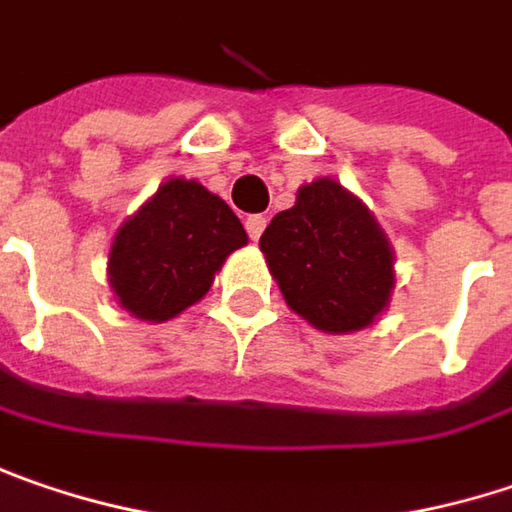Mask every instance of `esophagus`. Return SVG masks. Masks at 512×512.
Returning <instances> with one entry per match:
<instances>
[{
    "mask_svg": "<svg viewBox=\"0 0 512 512\" xmlns=\"http://www.w3.org/2000/svg\"><path fill=\"white\" fill-rule=\"evenodd\" d=\"M263 228H266V217H263V214H252V217H246V231H249V237H252V240H260Z\"/></svg>",
    "mask_w": 512,
    "mask_h": 512,
    "instance_id": "1",
    "label": "esophagus"
}]
</instances>
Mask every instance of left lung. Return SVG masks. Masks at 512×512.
<instances>
[{
    "instance_id": "1",
    "label": "left lung",
    "mask_w": 512,
    "mask_h": 512,
    "mask_svg": "<svg viewBox=\"0 0 512 512\" xmlns=\"http://www.w3.org/2000/svg\"><path fill=\"white\" fill-rule=\"evenodd\" d=\"M260 252L289 310L324 333H353L388 307L394 252L374 214L336 179L298 188L295 205L272 217Z\"/></svg>"
}]
</instances>
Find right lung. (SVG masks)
<instances>
[{"mask_svg": "<svg viewBox=\"0 0 512 512\" xmlns=\"http://www.w3.org/2000/svg\"><path fill=\"white\" fill-rule=\"evenodd\" d=\"M246 243V228L220 196L176 176L118 228L106 275L127 313L159 324L196 304Z\"/></svg>", "mask_w": 512, "mask_h": 512, "instance_id": "1", "label": "right lung"}]
</instances>
